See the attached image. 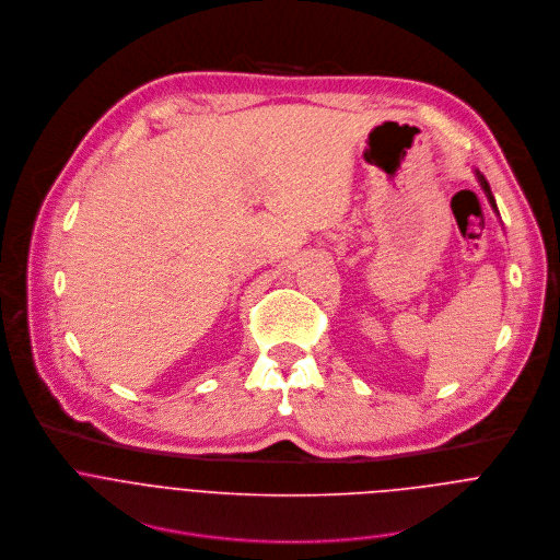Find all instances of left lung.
<instances>
[{
    "mask_svg": "<svg viewBox=\"0 0 560 560\" xmlns=\"http://www.w3.org/2000/svg\"><path fill=\"white\" fill-rule=\"evenodd\" d=\"M477 177H479V184H481V188H483V192H486V197H488V201H490V206L497 210V206H494V199H492V192H490V186H488V182L477 173Z\"/></svg>",
    "mask_w": 560,
    "mask_h": 560,
    "instance_id": "1",
    "label": "left lung"
}]
</instances>
